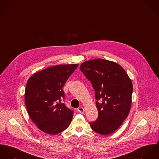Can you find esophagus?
<instances>
[{"mask_svg":"<svg viewBox=\"0 0 159 159\" xmlns=\"http://www.w3.org/2000/svg\"><path fill=\"white\" fill-rule=\"evenodd\" d=\"M77 110L80 113H85V108L83 107H80L78 108Z\"/></svg>","mask_w":159,"mask_h":159,"instance_id":"obj_1","label":"esophagus"}]
</instances>
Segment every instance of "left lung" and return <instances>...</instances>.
Here are the masks:
<instances>
[{
  "mask_svg": "<svg viewBox=\"0 0 159 159\" xmlns=\"http://www.w3.org/2000/svg\"><path fill=\"white\" fill-rule=\"evenodd\" d=\"M80 68L91 81L98 100L96 105L98 118L89 123L91 127L101 135L111 134L121 126L129 113L133 91L132 80L121 65L107 60H88Z\"/></svg>",
  "mask_w": 159,
  "mask_h": 159,
  "instance_id": "8db88e82",
  "label": "left lung"
}]
</instances>
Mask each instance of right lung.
Segmentation results:
<instances>
[{"label": "right lung", "mask_w": 159, "mask_h": 159, "mask_svg": "<svg viewBox=\"0 0 159 159\" xmlns=\"http://www.w3.org/2000/svg\"><path fill=\"white\" fill-rule=\"evenodd\" d=\"M79 64L57 65L38 71L27 80L25 103L29 115L43 132L55 135L66 130L73 111L61 100L63 87Z\"/></svg>", "instance_id": "right-lung-1"}]
</instances>
